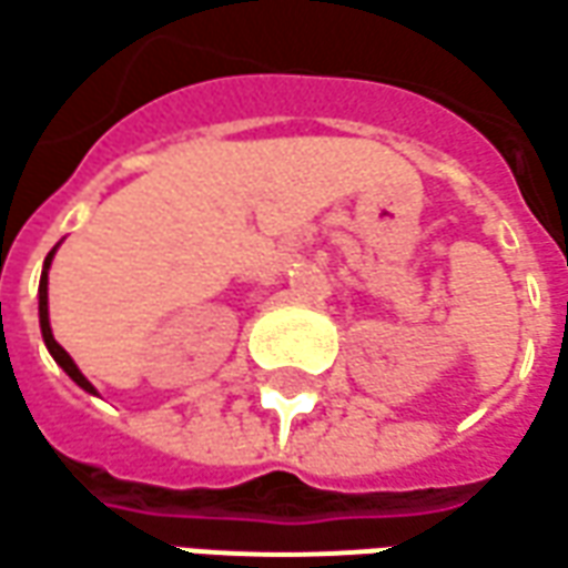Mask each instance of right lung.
<instances>
[{
	"mask_svg": "<svg viewBox=\"0 0 568 568\" xmlns=\"http://www.w3.org/2000/svg\"><path fill=\"white\" fill-rule=\"evenodd\" d=\"M58 248V245H55ZM55 248L49 252V257H45V264H42V276H40V329H42V342H45V348H49V354L55 357V364L71 376L83 392H90V395H95V388H92V382L77 369V364L71 361V354L61 348L55 342V335H52V326H49V267H52V257H55Z\"/></svg>",
	"mask_w": 568,
	"mask_h": 568,
	"instance_id": "right-lung-1",
	"label": "right lung"
}]
</instances>
